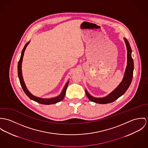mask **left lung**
I'll use <instances>...</instances> for the list:
<instances>
[{
    "instance_id": "1",
    "label": "left lung",
    "mask_w": 148,
    "mask_h": 148,
    "mask_svg": "<svg viewBox=\"0 0 148 148\" xmlns=\"http://www.w3.org/2000/svg\"><path fill=\"white\" fill-rule=\"evenodd\" d=\"M124 40H125V42L126 44L127 51H128V53H127L128 61H127V66L126 68L125 73L122 82L120 83L119 86L113 92H112L106 97H104L103 98H96L92 97L86 90V94L88 97V98L91 101L99 103V104H107V103H112L119 98V97H120L121 95H123L129 88L131 83L132 78H133L134 65H133V60L132 58L131 48L130 47V43L128 41V40L125 38H124Z\"/></svg>"
}]
</instances>
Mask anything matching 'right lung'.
<instances>
[{"instance_id": "right-lung-1", "label": "right lung", "mask_w": 148, "mask_h": 148, "mask_svg": "<svg viewBox=\"0 0 148 148\" xmlns=\"http://www.w3.org/2000/svg\"><path fill=\"white\" fill-rule=\"evenodd\" d=\"M29 43V42H28L24 46L23 49L21 51V57H20V58L18 61V66H17V71H18V78H19V81H20V84L24 91V92L25 93V94L31 99L32 100H33L34 101L38 103H40V104H45V105H49V104H55V103H57L61 100H62L65 96V94H66V89H67V86H68V84H69V81L67 82V83L65 86V87L64 88V90L62 92V93L60 94V95H59L58 97H56L54 98H51V99H42L40 98H38V97H34L33 96L32 94H31L29 91L27 90L25 85V83L23 81V76H22V73H21V63H22V61H23V56H24V51L26 49V47H27V45H28V44Z\"/></svg>"}]
</instances>
